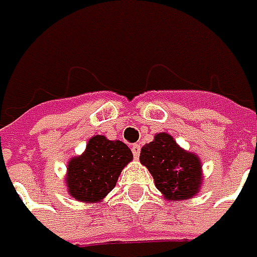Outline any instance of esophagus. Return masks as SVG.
<instances>
[{
    "instance_id": "obj_1",
    "label": "esophagus",
    "mask_w": 257,
    "mask_h": 257,
    "mask_svg": "<svg viewBox=\"0 0 257 257\" xmlns=\"http://www.w3.org/2000/svg\"><path fill=\"white\" fill-rule=\"evenodd\" d=\"M140 144H133L132 146V152H133V156H134V159H139V156H140Z\"/></svg>"
}]
</instances>
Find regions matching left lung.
Masks as SVG:
<instances>
[{
  "mask_svg": "<svg viewBox=\"0 0 257 257\" xmlns=\"http://www.w3.org/2000/svg\"><path fill=\"white\" fill-rule=\"evenodd\" d=\"M140 163L149 169L157 190L169 202L193 199L202 189L200 157L180 147L172 134H154L153 142L142 147Z\"/></svg>",
  "mask_w": 257,
  "mask_h": 257,
  "instance_id": "8db88e82",
  "label": "left lung"
}]
</instances>
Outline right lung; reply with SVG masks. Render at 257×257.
I'll return each mask as SVG.
<instances>
[{"label":"right lung","mask_w":257,"mask_h":257,"mask_svg":"<svg viewBox=\"0 0 257 257\" xmlns=\"http://www.w3.org/2000/svg\"><path fill=\"white\" fill-rule=\"evenodd\" d=\"M133 160V153L120 140L105 136H93L84 153L74 156L67 163L65 186L77 202L100 203L111 192L118 176Z\"/></svg>","instance_id":"right-lung-1"}]
</instances>
